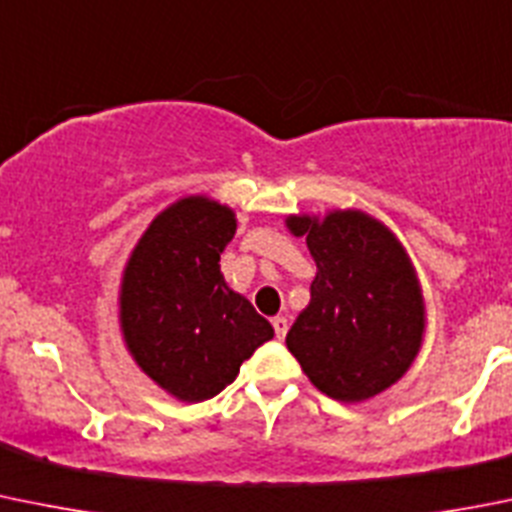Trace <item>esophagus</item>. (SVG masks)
Listing matches in <instances>:
<instances>
[{
	"label": "esophagus",
	"instance_id": "34e87169",
	"mask_svg": "<svg viewBox=\"0 0 512 512\" xmlns=\"http://www.w3.org/2000/svg\"><path fill=\"white\" fill-rule=\"evenodd\" d=\"M272 328H275V336L283 341L285 333H288V318H283V315H278V318H272Z\"/></svg>",
	"mask_w": 512,
	"mask_h": 512
}]
</instances>
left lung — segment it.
Masks as SVG:
<instances>
[{"mask_svg":"<svg viewBox=\"0 0 512 512\" xmlns=\"http://www.w3.org/2000/svg\"><path fill=\"white\" fill-rule=\"evenodd\" d=\"M305 237L315 280L288 331L290 353L315 389L356 404L407 374L422 348L424 300L407 250L386 224L358 209L285 219Z\"/></svg>","mask_w":512,"mask_h":512,"instance_id":"1","label":"left lung"}]
</instances>
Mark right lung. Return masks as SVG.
I'll list each match as a JSON object with an SVG mask.
<instances>
[{
  "mask_svg": "<svg viewBox=\"0 0 512 512\" xmlns=\"http://www.w3.org/2000/svg\"><path fill=\"white\" fill-rule=\"evenodd\" d=\"M234 229L237 219L224 204L179 199L148 224L123 270V341L143 374L179 401L217 396L275 336L219 270Z\"/></svg>",
  "mask_w": 512,
  "mask_h": 512,
  "instance_id": "1",
  "label": "right lung"
}]
</instances>
